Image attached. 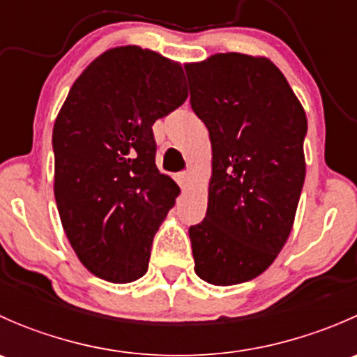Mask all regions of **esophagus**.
Wrapping results in <instances>:
<instances>
[{
  "instance_id": "34e87169",
  "label": "esophagus",
  "mask_w": 357,
  "mask_h": 357,
  "mask_svg": "<svg viewBox=\"0 0 357 357\" xmlns=\"http://www.w3.org/2000/svg\"><path fill=\"white\" fill-rule=\"evenodd\" d=\"M178 183H179V185H181L183 190H186L190 185H192V174H190L188 171L179 172V174H178Z\"/></svg>"
}]
</instances>
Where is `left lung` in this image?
<instances>
[{
    "label": "left lung",
    "instance_id": "obj_1",
    "mask_svg": "<svg viewBox=\"0 0 357 357\" xmlns=\"http://www.w3.org/2000/svg\"><path fill=\"white\" fill-rule=\"evenodd\" d=\"M185 70L212 146L207 214L190 228L195 273L211 285H238L275 262L294 228L307 117L266 56L215 53Z\"/></svg>",
    "mask_w": 357,
    "mask_h": 357
}]
</instances>
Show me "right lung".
<instances>
[{"instance_id":"right-lung-1","label":"right lung","mask_w":357,"mask_h":357,"mask_svg":"<svg viewBox=\"0 0 357 357\" xmlns=\"http://www.w3.org/2000/svg\"><path fill=\"white\" fill-rule=\"evenodd\" d=\"M188 96L181 63L136 45L96 56L53 126L60 221L89 273L131 283L149 269L179 186L155 165L152 126Z\"/></svg>"}]
</instances>
